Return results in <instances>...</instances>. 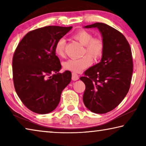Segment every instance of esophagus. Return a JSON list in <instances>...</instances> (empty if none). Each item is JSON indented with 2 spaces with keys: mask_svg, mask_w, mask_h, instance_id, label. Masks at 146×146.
Returning a JSON list of instances; mask_svg holds the SVG:
<instances>
[{
  "mask_svg": "<svg viewBox=\"0 0 146 146\" xmlns=\"http://www.w3.org/2000/svg\"><path fill=\"white\" fill-rule=\"evenodd\" d=\"M79 78V76L77 75V74L75 73H72V80L75 81L77 80Z\"/></svg>",
  "mask_w": 146,
  "mask_h": 146,
  "instance_id": "obj_1",
  "label": "esophagus"
}]
</instances>
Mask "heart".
I'll return each mask as SVG.
<instances>
[{
	"label": "heart",
	"mask_w": 146,
	"mask_h": 146,
	"mask_svg": "<svg viewBox=\"0 0 146 146\" xmlns=\"http://www.w3.org/2000/svg\"><path fill=\"white\" fill-rule=\"evenodd\" d=\"M73 37L84 45V48L83 49V55H88L81 58L69 59L64 63V68L65 70L73 73H80L92 64V58L90 56L95 60L100 58L102 56L105 44L102 38L93 37V33L84 29L75 32ZM66 44V42L64 38H59L56 41L55 51L58 56H63L65 54Z\"/></svg>",
	"instance_id": "obj_1"
}]
</instances>
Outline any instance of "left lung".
Segmentation results:
<instances>
[{
    "label": "left lung",
    "mask_w": 146,
    "mask_h": 146,
    "mask_svg": "<svg viewBox=\"0 0 146 146\" xmlns=\"http://www.w3.org/2000/svg\"><path fill=\"white\" fill-rule=\"evenodd\" d=\"M84 28H97L105 44L99 63L89 68L80 79L85 84L83 102L91 111L110 112L129 91L133 74L132 53L123 35L108 24L97 23Z\"/></svg>",
    "instance_id": "left-lung-1"
}]
</instances>
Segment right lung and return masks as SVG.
Segmentation results:
<instances>
[{
    "label": "right lung",
    "instance_id": "add662e5",
    "mask_svg": "<svg viewBox=\"0 0 146 146\" xmlns=\"http://www.w3.org/2000/svg\"><path fill=\"white\" fill-rule=\"evenodd\" d=\"M72 26H49L28 32L15 51L12 61L16 93L29 110L46 114L57 107L71 73L61 69L55 46ZM52 74V76H51Z\"/></svg>",
    "mask_w": 146,
    "mask_h": 146
}]
</instances>
